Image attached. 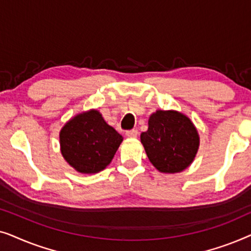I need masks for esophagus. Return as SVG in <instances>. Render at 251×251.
<instances>
[{"instance_id":"esophagus-1","label":"esophagus","mask_w":251,"mask_h":251,"mask_svg":"<svg viewBox=\"0 0 251 251\" xmlns=\"http://www.w3.org/2000/svg\"><path fill=\"white\" fill-rule=\"evenodd\" d=\"M126 137H129V138H136V137L138 136V131H137L136 129L128 130V131L126 132Z\"/></svg>"}]
</instances>
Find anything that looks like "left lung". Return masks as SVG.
<instances>
[{
  "label": "left lung",
  "mask_w": 251,
  "mask_h": 251,
  "mask_svg": "<svg viewBox=\"0 0 251 251\" xmlns=\"http://www.w3.org/2000/svg\"><path fill=\"white\" fill-rule=\"evenodd\" d=\"M151 163L161 173L183 171L194 160L199 135L191 120L175 111H156L149 120V130L140 135Z\"/></svg>",
  "instance_id": "1"
}]
</instances>
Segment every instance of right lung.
Instances as JSON below:
<instances>
[{
	"instance_id": "right-lung-1",
	"label": "right lung",
	"mask_w": 251,
	"mask_h": 251,
	"mask_svg": "<svg viewBox=\"0 0 251 251\" xmlns=\"http://www.w3.org/2000/svg\"><path fill=\"white\" fill-rule=\"evenodd\" d=\"M122 136L108 126L98 111L82 113L60 131L61 154L82 174H96L111 163Z\"/></svg>"
}]
</instances>
